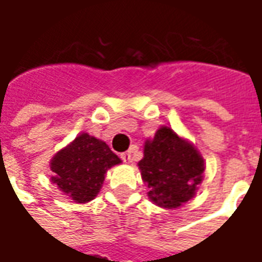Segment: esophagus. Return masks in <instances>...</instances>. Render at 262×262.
Returning <instances> with one entry per match:
<instances>
[{
  "label": "esophagus",
  "instance_id": "esophagus-1",
  "mask_svg": "<svg viewBox=\"0 0 262 262\" xmlns=\"http://www.w3.org/2000/svg\"><path fill=\"white\" fill-rule=\"evenodd\" d=\"M120 159L123 160L125 163H130V161H132V153H130V151L122 153V154H120Z\"/></svg>",
  "mask_w": 262,
  "mask_h": 262
}]
</instances>
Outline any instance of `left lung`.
I'll return each instance as SVG.
<instances>
[{"mask_svg": "<svg viewBox=\"0 0 262 262\" xmlns=\"http://www.w3.org/2000/svg\"><path fill=\"white\" fill-rule=\"evenodd\" d=\"M148 196L161 208H178L195 195L203 180L205 164L192 144L168 126H161L144 143V157L139 161Z\"/></svg>", "mask_w": 262, "mask_h": 262, "instance_id": "obj_1", "label": "left lung"}]
</instances>
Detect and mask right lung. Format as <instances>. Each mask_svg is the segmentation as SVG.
I'll return each instance as SVG.
<instances>
[{
  "label": "right lung",
  "mask_w": 262,
  "mask_h": 262,
  "mask_svg": "<svg viewBox=\"0 0 262 262\" xmlns=\"http://www.w3.org/2000/svg\"><path fill=\"white\" fill-rule=\"evenodd\" d=\"M116 164L120 159L106 143L82 133L50 161L52 182L71 201L90 202L99 192L108 168Z\"/></svg>",
  "instance_id": "add662e5"
}]
</instances>
